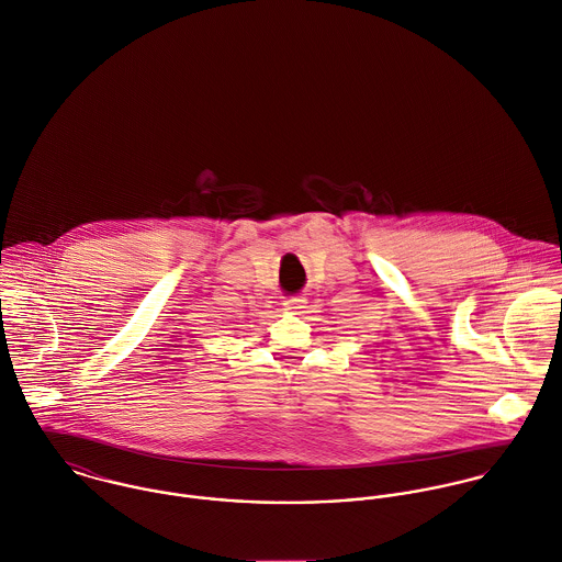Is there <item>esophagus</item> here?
<instances>
[{
  "label": "esophagus",
  "mask_w": 562,
  "mask_h": 562,
  "mask_svg": "<svg viewBox=\"0 0 562 562\" xmlns=\"http://www.w3.org/2000/svg\"><path fill=\"white\" fill-rule=\"evenodd\" d=\"M306 308V297L302 295H295V297H289L284 300V311H291V313H302Z\"/></svg>",
  "instance_id": "1"
}]
</instances>
